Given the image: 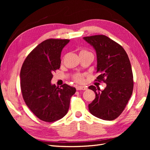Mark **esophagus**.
<instances>
[{
	"label": "esophagus",
	"mask_w": 150,
	"mask_h": 150,
	"mask_svg": "<svg viewBox=\"0 0 150 150\" xmlns=\"http://www.w3.org/2000/svg\"><path fill=\"white\" fill-rule=\"evenodd\" d=\"M88 89L87 87L86 86H78L76 87L77 90H86Z\"/></svg>",
	"instance_id": "1"
}]
</instances>
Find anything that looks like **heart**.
Returning <instances> with one entry per match:
<instances>
[{"mask_svg":"<svg viewBox=\"0 0 150 150\" xmlns=\"http://www.w3.org/2000/svg\"><path fill=\"white\" fill-rule=\"evenodd\" d=\"M81 52H88V51H82ZM73 79H74L75 81H76V82L82 83V82H83V81H84V76L83 74H76L74 76Z\"/></svg>","mask_w":150,"mask_h":150,"instance_id":"obj_1","label":"heart"}]
</instances>
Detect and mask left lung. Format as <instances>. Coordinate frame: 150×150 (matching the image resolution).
Here are the masks:
<instances>
[{
  "mask_svg": "<svg viewBox=\"0 0 150 150\" xmlns=\"http://www.w3.org/2000/svg\"><path fill=\"white\" fill-rule=\"evenodd\" d=\"M83 39L96 52L98 76L95 81L106 84L101 91L94 86H89L96 98L88 105L89 110L98 118L115 120L125 110L133 90V72L128 54L121 45L104 35Z\"/></svg>",
  "mask_w": 150,
  "mask_h": 150,
  "instance_id": "left-lung-1",
  "label": "left lung"
}]
</instances>
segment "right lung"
<instances>
[{"mask_svg":"<svg viewBox=\"0 0 150 150\" xmlns=\"http://www.w3.org/2000/svg\"><path fill=\"white\" fill-rule=\"evenodd\" d=\"M69 39H49L27 56L22 66L21 88L24 100L39 119L51 122L62 118L68 111L76 88L66 84H51L53 72L61 66L62 49Z\"/></svg>","mask_w":150,"mask_h":150,"instance_id":"right-lung-1","label":"right lung"}]
</instances>
